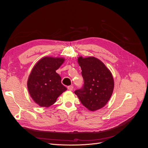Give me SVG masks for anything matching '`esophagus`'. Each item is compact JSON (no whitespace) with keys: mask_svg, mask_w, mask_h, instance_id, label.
Instances as JSON below:
<instances>
[{"mask_svg":"<svg viewBox=\"0 0 148 148\" xmlns=\"http://www.w3.org/2000/svg\"><path fill=\"white\" fill-rule=\"evenodd\" d=\"M67 88H68L69 90L70 91H72L73 89V86H69L68 87H67Z\"/></svg>","mask_w":148,"mask_h":148,"instance_id":"1","label":"esophagus"}]
</instances>
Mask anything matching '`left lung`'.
Wrapping results in <instances>:
<instances>
[{
    "label": "left lung",
    "instance_id": "obj_1",
    "mask_svg": "<svg viewBox=\"0 0 148 148\" xmlns=\"http://www.w3.org/2000/svg\"><path fill=\"white\" fill-rule=\"evenodd\" d=\"M84 80L81 89L75 91L82 104L91 111L104 107L112 95L114 82L110 70L94 57L78 59Z\"/></svg>",
    "mask_w": 148,
    "mask_h": 148
}]
</instances>
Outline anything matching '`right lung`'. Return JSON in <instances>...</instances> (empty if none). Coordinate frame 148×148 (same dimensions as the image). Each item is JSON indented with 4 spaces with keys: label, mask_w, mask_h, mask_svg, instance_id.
<instances>
[{
    "label": "right lung",
    "mask_w": 148,
    "mask_h": 148,
    "mask_svg": "<svg viewBox=\"0 0 148 148\" xmlns=\"http://www.w3.org/2000/svg\"><path fill=\"white\" fill-rule=\"evenodd\" d=\"M63 58L46 57L37 62L29 76L28 89L31 97L41 107H48L66 90L56 70L64 63Z\"/></svg>",
    "instance_id": "1"
}]
</instances>
